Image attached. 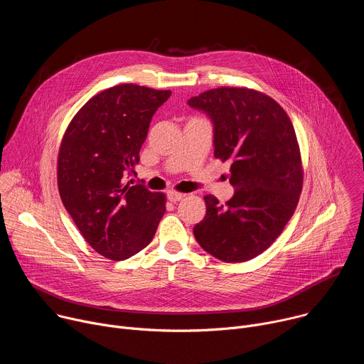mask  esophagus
<instances>
[{"mask_svg": "<svg viewBox=\"0 0 364 364\" xmlns=\"http://www.w3.org/2000/svg\"><path fill=\"white\" fill-rule=\"evenodd\" d=\"M167 197H168L170 201L177 203V201H180V200L184 197V194H183V193H177V191H168V193H167Z\"/></svg>", "mask_w": 364, "mask_h": 364, "instance_id": "1", "label": "esophagus"}]
</instances>
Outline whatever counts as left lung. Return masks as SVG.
Returning a JSON list of instances; mask_svg holds the SVG:
<instances>
[{
    "instance_id": "1",
    "label": "left lung",
    "mask_w": 364,
    "mask_h": 364,
    "mask_svg": "<svg viewBox=\"0 0 364 364\" xmlns=\"http://www.w3.org/2000/svg\"><path fill=\"white\" fill-rule=\"evenodd\" d=\"M187 103L210 118L215 157L232 163L236 187L225 205L204 197L194 237L223 262H246L275 242L296 209L302 167L292 122L272 97L246 87L210 89Z\"/></svg>"
}]
</instances>
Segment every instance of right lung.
<instances>
[{"label":"right lung","instance_id":"obj_1","mask_svg":"<svg viewBox=\"0 0 364 364\" xmlns=\"http://www.w3.org/2000/svg\"><path fill=\"white\" fill-rule=\"evenodd\" d=\"M170 95L132 83L109 87L87 100L65 132L62 201L85 240L112 261L148 246L166 213V196L131 177L149 122Z\"/></svg>","mask_w":364,"mask_h":364}]
</instances>
